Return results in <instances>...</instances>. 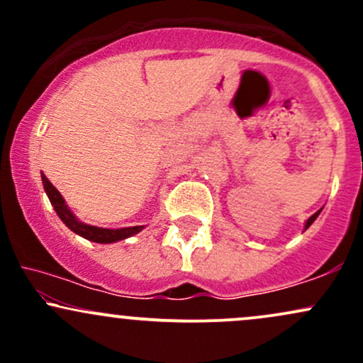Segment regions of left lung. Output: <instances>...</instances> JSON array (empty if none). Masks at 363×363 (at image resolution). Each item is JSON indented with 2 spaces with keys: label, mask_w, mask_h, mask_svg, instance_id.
<instances>
[{
  "label": "left lung",
  "mask_w": 363,
  "mask_h": 363,
  "mask_svg": "<svg viewBox=\"0 0 363 363\" xmlns=\"http://www.w3.org/2000/svg\"><path fill=\"white\" fill-rule=\"evenodd\" d=\"M319 213H320V210H319V211H315V213H314V215H312V216H309V220H307V222H306V230H307V228H309V227H311V225H312V223H314V220H315V218H318V216H319Z\"/></svg>",
  "instance_id": "left-lung-1"
}]
</instances>
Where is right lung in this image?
<instances>
[{"mask_svg": "<svg viewBox=\"0 0 363 363\" xmlns=\"http://www.w3.org/2000/svg\"><path fill=\"white\" fill-rule=\"evenodd\" d=\"M43 184H44L45 193H48L49 201H51L54 210H56L57 216L62 220V223H65L69 230H73L74 234L85 237L86 240H91V242H99V244H112V242H118V240L128 239V237L138 234L140 230H143V225H138V227H124V228H102V227H94V225L83 223L72 213V210L66 206L65 199H62L60 191L51 184V181H49L44 174H43Z\"/></svg>", "mask_w": 363, "mask_h": 363, "instance_id": "add662e5", "label": "right lung"}]
</instances>
